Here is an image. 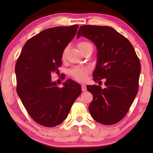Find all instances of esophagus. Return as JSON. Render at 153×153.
I'll use <instances>...</instances> for the list:
<instances>
[{
    "label": "esophagus",
    "instance_id": "obj_1",
    "mask_svg": "<svg viewBox=\"0 0 153 153\" xmlns=\"http://www.w3.org/2000/svg\"><path fill=\"white\" fill-rule=\"evenodd\" d=\"M82 91H87V87L85 85H84V84H82Z\"/></svg>",
    "mask_w": 153,
    "mask_h": 153
}]
</instances>
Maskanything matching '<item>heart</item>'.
<instances>
[{
	"label": "heart",
	"mask_w": 153,
	"mask_h": 153,
	"mask_svg": "<svg viewBox=\"0 0 153 153\" xmlns=\"http://www.w3.org/2000/svg\"><path fill=\"white\" fill-rule=\"evenodd\" d=\"M91 45V44L86 41H82L78 44V47L81 51H83L85 48ZM65 51L63 53V57L64 56ZM89 72V68L87 66H74L69 70L70 76L78 82H84Z\"/></svg>",
	"instance_id": "obj_1"
}]
</instances>
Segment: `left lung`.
<instances>
[{
    "label": "left lung",
    "mask_w": 153,
    "mask_h": 153,
    "mask_svg": "<svg viewBox=\"0 0 153 153\" xmlns=\"http://www.w3.org/2000/svg\"><path fill=\"white\" fill-rule=\"evenodd\" d=\"M93 42L97 61L93 71L95 82L106 78L105 88L87 85L93 101L89 106L92 118L104 125H112L126 116L138 92L141 64L128 39L108 26L85 25L77 34Z\"/></svg>",
    "instance_id": "1"
}]
</instances>
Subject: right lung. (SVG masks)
<instances>
[{
    "instance_id": "right-lung-1",
    "label": "right lung",
    "mask_w": 153,
    "mask_h": 153,
    "mask_svg": "<svg viewBox=\"0 0 153 153\" xmlns=\"http://www.w3.org/2000/svg\"><path fill=\"white\" fill-rule=\"evenodd\" d=\"M78 25L48 28L30 39L16 62L17 93L35 122L45 127L62 123L82 93L70 79L58 87L51 74L62 65L63 52L73 39Z\"/></svg>"
}]
</instances>
